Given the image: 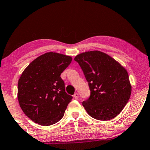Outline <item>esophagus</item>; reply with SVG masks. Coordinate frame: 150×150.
Here are the masks:
<instances>
[{"instance_id":"1","label":"esophagus","mask_w":150,"mask_h":150,"mask_svg":"<svg viewBox=\"0 0 150 150\" xmlns=\"http://www.w3.org/2000/svg\"><path fill=\"white\" fill-rule=\"evenodd\" d=\"M74 98L76 100H77L78 98H79V93H74Z\"/></svg>"}]
</instances>
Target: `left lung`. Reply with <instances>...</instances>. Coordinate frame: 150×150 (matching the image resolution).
Listing matches in <instances>:
<instances>
[{
  "label": "left lung",
  "instance_id": "1",
  "mask_svg": "<svg viewBox=\"0 0 150 150\" xmlns=\"http://www.w3.org/2000/svg\"><path fill=\"white\" fill-rule=\"evenodd\" d=\"M89 85V98L83 102L87 113L96 120L107 121L120 113L132 91L128 71L106 53L88 51L76 56Z\"/></svg>",
  "mask_w": 150,
  "mask_h": 150
}]
</instances>
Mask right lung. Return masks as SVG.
Listing matches in <instances>:
<instances>
[{
	"mask_svg": "<svg viewBox=\"0 0 150 150\" xmlns=\"http://www.w3.org/2000/svg\"><path fill=\"white\" fill-rule=\"evenodd\" d=\"M71 57L47 52L33 61L18 83V100L24 114L42 126L60 121L72 99L65 92L61 74L71 62Z\"/></svg>",
	"mask_w": 150,
	"mask_h": 150,
	"instance_id": "add662e5",
	"label": "right lung"
}]
</instances>
